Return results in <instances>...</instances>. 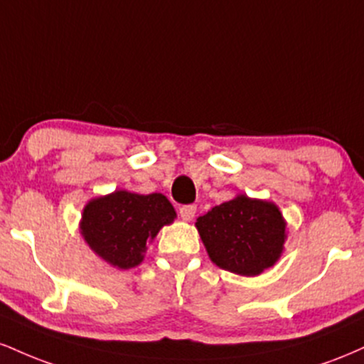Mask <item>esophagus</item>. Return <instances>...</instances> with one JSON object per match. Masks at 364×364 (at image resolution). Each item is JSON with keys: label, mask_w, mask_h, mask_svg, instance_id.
Masks as SVG:
<instances>
[{"label": "esophagus", "mask_w": 364, "mask_h": 364, "mask_svg": "<svg viewBox=\"0 0 364 364\" xmlns=\"http://www.w3.org/2000/svg\"><path fill=\"white\" fill-rule=\"evenodd\" d=\"M195 214H196L195 205H183L179 208V215H181V219L186 220V223H190V220L195 217Z\"/></svg>", "instance_id": "obj_1"}]
</instances>
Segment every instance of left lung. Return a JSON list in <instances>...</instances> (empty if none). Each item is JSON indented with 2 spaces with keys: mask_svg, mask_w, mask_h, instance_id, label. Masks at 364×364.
Wrapping results in <instances>:
<instances>
[{
  "mask_svg": "<svg viewBox=\"0 0 364 364\" xmlns=\"http://www.w3.org/2000/svg\"><path fill=\"white\" fill-rule=\"evenodd\" d=\"M286 225L274 202L243 193L210 208L195 223L208 258L246 277L260 275L279 262L287 240Z\"/></svg>",
  "mask_w": 364,
  "mask_h": 364,
  "instance_id": "8db88e82",
  "label": "left lung"
}]
</instances>
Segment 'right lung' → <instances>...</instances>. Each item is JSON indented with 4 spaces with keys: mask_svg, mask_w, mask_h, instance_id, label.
I'll use <instances>...</instances> for the list:
<instances>
[{
    "mask_svg": "<svg viewBox=\"0 0 364 364\" xmlns=\"http://www.w3.org/2000/svg\"><path fill=\"white\" fill-rule=\"evenodd\" d=\"M174 219L176 210L168 196L116 190L87 202L80 235L99 258L116 269L128 270L144 262L147 245Z\"/></svg>",
    "mask_w": 364,
    "mask_h": 364,
    "instance_id": "obj_1",
    "label": "right lung"
}]
</instances>
